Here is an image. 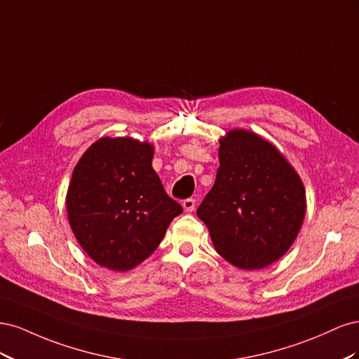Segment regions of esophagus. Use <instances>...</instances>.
Instances as JSON below:
<instances>
[{"label":"esophagus","mask_w":359,"mask_h":359,"mask_svg":"<svg viewBox=\"0 0 359 359\" xmlns=\"http://www.w3.org/2000/svg\"><path fill=\"white\" fill-rule=\"evenodd\" d=\"M194 206H196V201L194 199H186L182 201V208L186 212H193L194 211Z\"/></svg>","instance_id":"esophagus-1"}]
</instances>
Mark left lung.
<instances>
[{"instance_id":"left-lung-1","label":"left lung","mask_w":359,"mask_h":359,"mask_svg":"<svg viewBox=\"0 0 359 359\" xmlns=\"http://www.w3.org/2000/svg\"><path fill=\"white\" fill-rule=\"evenodd\" d=\"M219 142L220 166L198 217L224 260L245 271L262 269L297 240L306 217V189L262 136L233 128Z\"/></svg>"}]
</instances>
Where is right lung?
<instances>
[{
  "label": "right lung",
  "instance_id": "obj_1",
  "mask_svg": "<svg viewBox=\"0 0 359 359\" xmlns=\"http://www.w3.org/2000/svg\"><path fill=\"white\" fill-rule=\"evenodd\" d=\"M153 157L149 142L100 137L73 170L69 223L85 253L103 268L124 273L142 264L182 212L163 189Z\"/></svg>",
  "mask_w": 359,
  "mask_h": 359
}]
</instances>
